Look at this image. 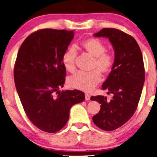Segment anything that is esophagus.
I'll list each match as a JSON object with an SVG mask.
<instances>
[{"instance_id":"esophagus-1","label":"esophagus","mask_w":157,"mask_h":157,"mask_svg":"<svg viewBox=\"0 0 157 157\" xmlns=\"http://www.w3.org/2000/svg\"><path fill=\"white\" fill-rule=\"evenodd\" d=\"M90 100V95L88 94H85V100Z\"/></svg>"}]
</instances>
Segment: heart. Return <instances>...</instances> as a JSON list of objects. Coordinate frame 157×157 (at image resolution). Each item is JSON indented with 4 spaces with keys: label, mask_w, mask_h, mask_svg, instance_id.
Instances as JSON below:
<instances>
[{
    "label": "heart",
    "mask_w": 157,
    "mask_h": 157,
    "mask_svg": "<svg viewBox=\"0 0 157 157\" xmlns=\"http://www.w3.org/2000/svg\"><path fill=\"white\" fill-rule=\"evenodd\" d=\"M78 48L94 57L91 69L97 70L90 73L81 72L76 73L68 78L67 83L71 87L90 92L101 81L102 76L99 72L104 75H107L113 70L115 63L114 57L111 53L105 51V44L95 37L82 40L78 44ZM76 56V51L73 48L67 50L62 55V63L65 68L70 72L75 71Z\"/></svg>",
    "instance_id": "heart-1"
}]
</instances>
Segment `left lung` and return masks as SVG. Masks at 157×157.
Returning <instances> with one entry per match:
<instances>
[{
  "mask_svg": "<svg viewBox=\"0 0 157 157\" xmlns=\"http://www.w3.org/2000/svg\"><path fill=\"white\" fill-rule=\"evenodd\" d=\"M95 37L109 38L115 51L113 68L102 85L112 94L111 100L103 96H91L100 105L93 122L100 129L113 131L131 119L137 108L145 81L141 49L131 35L113 28H105Z\"/></svg>",
  "mask_w": 157,
  "mask_h": 157,
  "instance_id": "8db88e82",
  "label": "left lung"
}]
</instances>
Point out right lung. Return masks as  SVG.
<instances>
[{"instance_id":"1","label":"right lung","mask_w":157,"mask_h":157,"mask_svg":"<svg viewBox=\"0 0 157 157\" xmlns=\"http://www.w3.org/2000/svg\"><path fill=\"white\" fill-rule=\"evenodd\" d=\"M73 37V31L64 29L35 31L22 44L15 62V85L26 116L50 133L60 131L70 108L85 98L81 91L59 90L66 76L61 57Z\"/></svg>"}]
</instances>
